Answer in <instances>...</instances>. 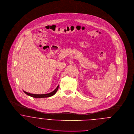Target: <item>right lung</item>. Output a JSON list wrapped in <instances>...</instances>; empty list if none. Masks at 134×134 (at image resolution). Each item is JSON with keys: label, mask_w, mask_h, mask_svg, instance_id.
<instances>
[{"label": "right lung", "mask_w": 134, "mask_h": 134, "mask_svg": "<svg viewBox=\"0 0 134 134\" xmlns=\"http://www.w3.org/2000/svg\"><path fill=\"white\" fill-rule=\"evenodd\" d=\"M59 88V85L57 87V88L55 89L54 91H53L52 92H51L49 93H47V94H32L30 93L29 92H27L25 91H24V92L26 93V94L28 95V96H30L32 97H35V98H44V97H49L52 96H54L56 92L57 91L58 89Z\"/></svg>", "instance_id": "1"}]
</instances>
